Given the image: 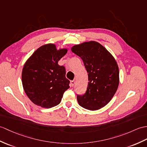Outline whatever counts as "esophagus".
<instances>
[{
  "instance_id": "34e87169",
  "label": "esophagus",
  "mask_w": 147,
  "mask_h": 147,
  "mask_svg": "<svg viewBox=\"0 0 147 147\" xmlns=\"http://www.w3.org/2000/svg\"><path fill=\"white\" fill-rule=\"evenodd\" d=\"M75 84V81L74 80H73V81H71V83H70V84L71 86H73Z\"/></svg>"
}]
</instances>
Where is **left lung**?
<instances>
[{
  "instance_id": "1",
  "label": "left lung",
  "mask_w": 147,
  "mask_h": 147,
  "mask_svg": "<svg viewBox=\"0 0 147 147\" xmlns=\"http://www.w3.org/2000/svg\"><path fill=\"white\" fill-rule=\"evenodd\" d=\"M71 51L83 60L89 81L86 93L77 95L78 103L92 111L104 107L113 97L119 84V69L115 58L95 41L75 45Z\"/></svg>"
}]
</instances>
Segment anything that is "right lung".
<instances>
[{"mask_svg": "<svg viewBox=\"0 0 147 147\" xmlns=\"http://www.w3.org/2000/svg\"><path fill=\"white\" fill-rule=\"evenodd\" d=\"M67 51L57 50L53 44H46L37 49L26 62L22 72V86L35 105L45 108L55 107L69 88L65 67L58 64Z\"/></svg>", "mask_w": 147, "mask_h": 147, "instance_id": "add662e5", "label": "right lung"}]
</instances>
